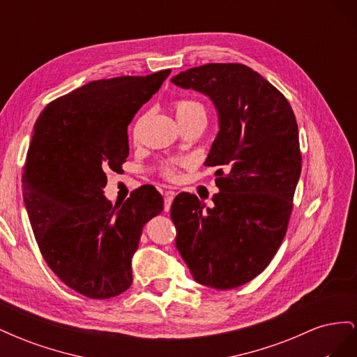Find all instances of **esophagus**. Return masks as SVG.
I'll list each match as a JSON object with an SVG mask.
<instances>
[{
	"label": "esophagus",
	"mask_w": 357,
	"mask_h": 357,
	"mask_svg": "<svg viewBox=\"0 0 357 357\" xmlns=\"http://www.w3.org/2000/svg\"><path fill=\"white\" fill-rule=\"evenodd\" d=\"M174 198H176V193L174 192H167L165 193V199H164V208H165V211H169L171 204H172V201H174Z\"/></svg>",
	"instance_id": "34e87169"
}]
</instances>
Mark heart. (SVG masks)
Returning a JSON list of instances; mask_svg holds the SVG:
<instances>
[{
    "mask_svg": "<svg viewBox=\"0 0 357 357\" xmlns=\"http://www.w3.org/2000/svg\"><path fill=\"white\" fill-rule=\"evenodd\" d=\"M172 109H174L176 117H177V121L181 126L192 122V121H195V119H205L204 105L201 102L195 101V100L178 98V100L172 102ZM144 119H146V116H139L137 119V122L134 123V128H132L134 138H137L139 131H142ZM183 165H185V162H183V160L167 162V164L160 168V176L168 181H177L180 178L178 168H181Z\"/></svg>",
    "mask_w": 357,
    "mask_h": 357,
    "instance_id": "1",
    "label": "heart"
}]
</instances>
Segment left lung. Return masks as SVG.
I'll return each mask as SVG.
<instances>
[{
    "label": "left lung",
    "mask_w": 357,
    "mask_h": 357,
    "mask_svg": "<svg viewBox=\"0 0 357 357\" xmlns=\"http://www.w3.org/2000/svg\"><path fill=\"white\" fill-rule=\"evenodd\" d=\"M171 82L210 96L220 126L205 160L218 167L220 192L211 208L178 193L171 205L176 245L198 283L240 287L269 265L287 232L302 168L295 113L243 63H205Z\"/></svg>",
    "instance_id": "8db88e82"
}]
</instances>
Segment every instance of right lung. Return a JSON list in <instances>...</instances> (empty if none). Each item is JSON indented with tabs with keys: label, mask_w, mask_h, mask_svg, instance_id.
Listing matches in <instances>:
<instances>
[{
	"label": "right lung",
	"mask_w": 357,
	"mask_h": 357,
	"mask_svg": "<svg viewBox=\"0 0 357 357\" xmlns=\"http://www.w3.org/2000/svg\"><path fill=\"white\" fill-rule=\"evenodd\" d=\"M169 73L93 80L49 102L36 122L22 176L31 228L52 271L88 298L129 289L144 225L164 210L153 186L116 205L104 188L105 172L129 155L128 125Z\"/></svg>",
	"instance_id": "add662e5"
}]
</instances>
